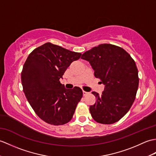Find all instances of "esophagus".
I'll return each mask as SVG.
<instances>
[{"instance_id": "34e87169", "label": "esophagus", "mask_w": 156, "mask_h": 156, "mask_svg": "<svg viewBox=\"0 0 156 156\" xmlns=\"http://www.w3.org/2000/svg\"><path fill=\"white\" fill-rule=\"evenodd\" d=\"M88 94V92H85V91H83V96H86L87 94Z\"/></svg>"}]
</instances>
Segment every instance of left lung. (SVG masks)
<instances>
[{"instance_id":"1","label":"left lung","mask_w":156,"mask_h":156,"mask_svg":"<svg viewBox=\"0 0 156 156\" xmlns=\"http://www.w3.org/2000/svg\"><path fill=\"white\" fill-rule=\"evenodd\" d=\"M94 76L105 85L100 96L92 92L96 102L90 106L92 118L103 124L119 121L134 102L139 85L135 61L124 49L111 44H101L82 54Z\"/></svg>"}]
</instances>
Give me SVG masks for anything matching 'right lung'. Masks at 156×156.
<instances>
[{
  "mask_svg": "<svg viewBox=\"0 0 156 156\" xmlns=\"http://www.w3.org/2000/svg\"><path fill=\"white\" fill-rule=\"evenodd\" d=\"M81 55L46 42L35 48L24 64L21 82L24 94L38 116L49 124L63 125L73 117L82 90L76 86L66 89L60 78Z\"/></svg>",
  "mask_w": 156,
  "mask_h": 156,
  "instance_id": "1",
  "label": "right lung"
}]
</instances>
